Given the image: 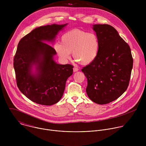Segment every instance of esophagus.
Instances as JSON below:
<instances>
[{
  "mask_svg": "<svg viewBox=\"0 0 146 146\" xmlns=\"http://www.w3.org/2000/svg\"><path fill=\"white\" fill-rule=\"evenodd\" d=\"M78 70H79L78 68H76V67H74V68H73V72H77Z\"/></svg>",
  "mask_w": 146,
  "mask_h": 146,
  "instance_id": "1",
  "label": "esophagus"
}]
</instances>
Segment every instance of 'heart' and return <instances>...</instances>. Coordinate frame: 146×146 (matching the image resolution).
<instances>
[{"label": "heart", "mask_w": 146, "mask_h": 146, "mask_svg": "<svg viewBox=\"0 0 146 146\" xmlns=\"http://www.w3.org/2000/svg\"><path fill=\"white\" fill-rule=\"evenodd\" d=\"M54 48L62 60L69 59L72 52L76 60L82 65H88L97 56L99 42L95 34L74 29L62 35L61 43H56Z\"/></svg>", "instance_id": "1"}]
</instances>
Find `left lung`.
<instances>
[{
	"label": "left lung",
	"instance_id": "obj_1",
	"mask_svg": "<svg viewBox=\"0 0 146 146\" xmlns=\"http://www.w3.org/2000/svg\"><path fill=\"white\" fill-rule=\"evenodd\" d=\"M99 39L97 56L81 71L87 78L86 92L94 102L105 105L121 96L129 86L133 68L129 46L108 24L93 26Z\"/></svg>",
	"mask_w": 146,
	"mask_h": 146
}]
</instances>
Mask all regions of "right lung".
Instances as JSON below:
<instances>
[{
	"label": "right lung",
	"mask_w": 146,
	"mask_h": 146,
	"mask_svg": "<svg viewBox=\"0 0 146 146\" xmlns=\"http://www.w3.org/2000/svg\"><path fill=\"white\" fill-rule=\"evenodd\" d=\"M64 25H48L32 31L19 41L14 57L17 85L20 91L32 102L50 106L64 94L67 79L73 74V66L59 65L53 59L55 49L46 43L53 41ZM33 64L38 73H31Z\"/></svg>",
	"instance_id": "add662e5"
}]
</instances>
